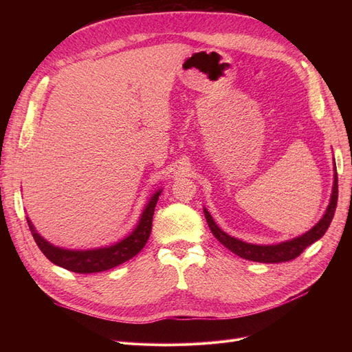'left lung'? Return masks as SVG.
I'll list each match as a JSON object with an SVG mask.
<instances>
[{
    "instance_id": "8db88e82",
    "label": "left lung",
    "mask_w": 352,
    "mask_h": 352,
    "mask_svg": "<svg viewBox=\"0 0 352 352\" xmlns=\"http://www.w3.org/2000/svg\"><path fill=\"white\" fill-rule=\"evenodd\" d=\"M333 189H332V197H330V202L326 208V212L320 221L317 225L308 230L304 235L294 238L291 241L280 242L276 245H254L239 241L228 235L226 232H223L216 221L212 220L210 212L204 208V214L208 223V228L212 232V235L217 238L219 242H221L228 250H230L233 254L239 255V257L250 260V261H257V263H283V261H291L296 258L307 247H310L311 243L320 239L327 228L330 226V221L333 219L335 210H336V202H338V173L335 167V177H333Z\"/></svg>"
}]
</instances>
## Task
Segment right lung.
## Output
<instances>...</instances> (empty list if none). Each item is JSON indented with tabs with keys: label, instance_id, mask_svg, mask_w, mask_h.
<instances>
[{
	"label": "right lung",
	"instance_id": "right-lung-1",
	"mask_svg": "<svg viewBox=\"0 0 352 352\" xmlns=\"http://www.w3.org/2000/svg\"><path fill=\"white\" fill-rule=\"evenodd\" d=\"M160 194H162V189H158L150 198V201H148V204L145 206L141 214V219L138 221V225L131 235L119 242H116L114 245H110V247L79 251L58 248L39 235L34 225H32L29 217L28 225L39 250L44 252V255L51 263L60 265L63 269H67L70 272L80 274L105 272L116 267V265L123 264L127 260H131L145 247L153 229V216Z\"/></svg>",
	"mask_w": 352,
	"mask_h": 352
}]
</instances>
